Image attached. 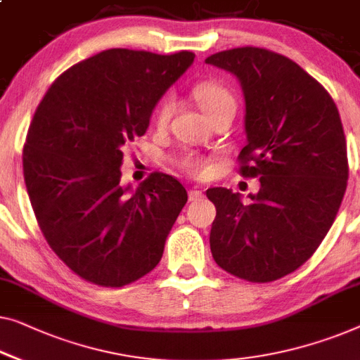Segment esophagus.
Masks as SVG:
<instances>
[{
  "label": "esophagus",
  "mask_w": 360,
  "mask_h": 360,
  "mask_svg": "<svg viewBox=\"0 0 360 360\" xmlns=\"http://www.w3.org/2000/svg\"><path fill=\"white\" fill-rule=\"evenodd\" d=\"M201 198H202V191H201V190L191 188V190L188 191V200H190V201H198V200H201Z\"/></svg>",
  "instance_id": "obj_1"
}]
</instances>
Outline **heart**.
<instances>
[{"label":"heart","mask_w":360,"mask_h":360,"mask_svg":"<svg viewBox=\"0 0 360 360\" xmlns=\"http://www.w3.org/2000/svg\"><path fill=\"white\" fill-rule=\"evenodd\" d=\"M193 96H195L198 105L201 107V110L205 112L207 117L221 112L222 108L236 107V101H233L232 94L229 92L222 84H219V82H214V81L198 82L195 89H193ZM174 108H175L174 98L170 96L164 97L159 103L158 110H155V115H154L155 124H158V127H165V124L169 123L172 113H174ZM184 165L193 172L205 170V164L196 158L184 159Z\"/></svg>","instance_id":"1"}]
</instances>
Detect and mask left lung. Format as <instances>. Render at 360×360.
Instances as JSON below:
<instances>
[{"mask_svg": "<svg viewBox=\"0 0 360 360\" xmlns=\"http://www.w3.org/2000/svg\"><path fill=\"white\" fill-rule=\"evenodd\" d=\"M231 72L245 98L243 176L259 191L210 188L214 262L237 278L269 283L302 266L335 222L347 186V149L336 103L285 56L242 46L205 60Z\"/></svg>", "mask_w": 360, "mask_h": 360, "instance_id": "8db88e82", "label": "left lung"}]
</instances>
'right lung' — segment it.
I'll list each match as a JSON object with an SVG mask.
<instances>
[{
    "label": "right lung",
    "instance_id": "add662e5",
    "mask_svg": "<svg viewBox=\"0 0 360 360\" xmlns=\"http://www.w3.org/2000/svg\"><path fill=\"white\" fill-rule=\"evenodd\" d=\"M193 60L191 51H101L65 71L34 113L22 150L30 205L50 248L89 283L122 288L162 258L186 190L160 172L133 190L120 167Z\"/></svg>",
    "mask_w": 360,
    "mask_h": 360
}]
</instances>
